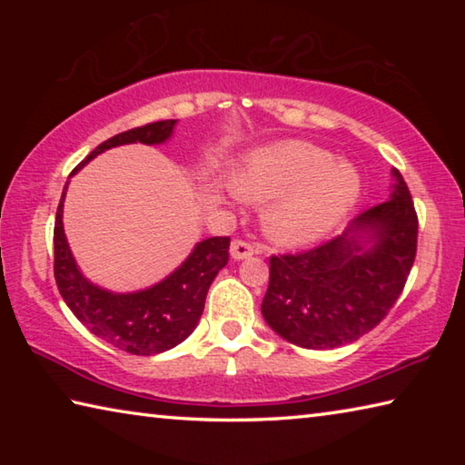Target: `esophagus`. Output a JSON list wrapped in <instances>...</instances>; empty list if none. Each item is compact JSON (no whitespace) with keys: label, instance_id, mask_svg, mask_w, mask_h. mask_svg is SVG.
Wrapping results in <instances>:
<instances>
[{"label":"esophagus","instance_id":"34e87169","mask_svg":"<svg viewBox=\"0 0 465 465\" xmlns=\"http://www.w3.org/2000/svg\"><path fill=\"white\" fill-rule=\"evenodd\" d=\"M256 252V248L252 246L250 242L246 240H233L232 242V248H230V254L232 258H235V261H242V258H248Z\"/></svg>","mask_w":465,"mask_h":465}]
</instances>
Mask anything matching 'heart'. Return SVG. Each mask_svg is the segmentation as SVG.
<instances>
[{
	"label": "heart",
	"mask_w": 465,
	"mask_h": 465,
	"mask_svg": "<svg viewBox=\"0 0 465 465\" xmlns=\"http://www.w3.org/2000/svg\"><path fill=\"white\" fill-rule=\"evenodd\" d=\"M233 188L246 199L277 195L266 209V227L279 242L302 246L342 222L357 201L361 176L328 149L291 141L250 153L233 176Z\"/></svg>",
	"instance_id": "obj_1"
}]
</instances>
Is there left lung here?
I'll use <instances>...</instances> for the list:
<instances>
[{
  "mask_svg": "<svg viewBox=\"0 0 465 465\" xmlns=\"http://www.w3.org/2000/svg\"><path fill=\"white\" fill-rule=\"evenodd\" d=\"M391 199L361 213L349 230L318 246L271 256L262 316L303 349L359 341L388 316L416 258L419 217L398 170Z\"/></svg>",
  "mask_w": 465,
  "mask_h": 465,
  "instance_id": "1",
  "label": "left lung"
}]
</instances>
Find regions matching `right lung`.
Masks as SVG:
<instances>
[{"label":"right lung","instance_id":"right-lung-1","mask_svg":"<svg viewBox=\"0 0 465 465\" xmlns=\"http://www.w3.org/2000/svg\"><path fill=\"white\" fill-rule=\"evenodd\" d=\"M174 124L176 121H157L106 139L72 172V176L92 157L110 147L163 143L174 131ZM63 199L65 191L61 194L53 232L54 281L75 318L114 349L141 357L170 351L191 336L199 324L211 282L230 261V238L217 235L199 242L193 254L170 277L153 287L137 293H113L92 285L77 269L63 232Z\"/></svg>","mask_w":465,"mask_h":465}]
</instances>
